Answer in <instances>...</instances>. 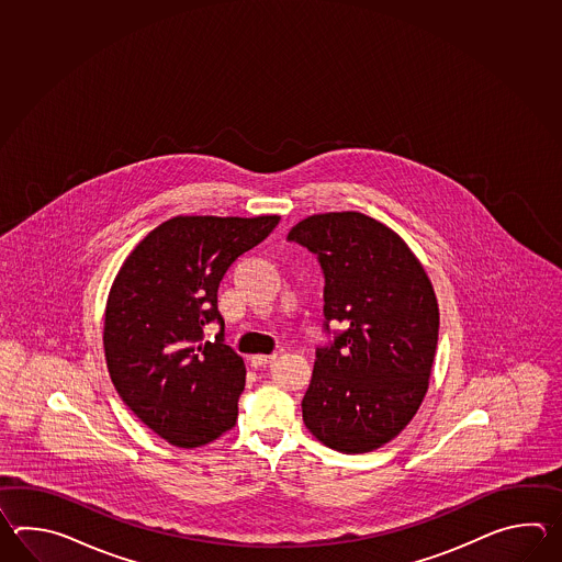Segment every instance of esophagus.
<instances>
[{
  "instance_id": "1",
  "label": "esophagus",
  "mask_w": 562,
  "mask_h": 562,
  "mask_svg": "<svg viewBox=\"0 0 562 562\" xmlns=\"http://www.w3.org/2000/svg\"><path fill=\"white\" fill-rule=\"evenodd\" d=\"M277 353H271V356H265V353H257V356H251L249 361H251L252 368H261V366H267V363H271V361H276Z\"/></svg>"
}]
</instances>
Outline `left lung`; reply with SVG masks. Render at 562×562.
I'll return each mask as SVG.
<instances>
[{
	"label": "left lung",
	"mask_w": 562,
	"mask_h": 562,
	"mask_svg": "<svg viewBox=\"0 0 562 562\" xmlns=\"http://www.w3.org/2000/svg\"><path fill=\"white\" fill-rule=\"evenodd\" d=\"M286 239L322 263L325 329L346 325L315 353L303 422L337 452H373L406 428L430 385L440 325L430 277L395 231L356 211L307 216Z\"/></svg>",
	"instance_id": "8db88e82"
}]
</instances>
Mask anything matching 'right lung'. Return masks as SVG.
<instances>
[{
	"label": "right lung",
	"mask_w": 562,
	"mask_h": 562,
	"mask_svg": "<svg viewBox=\"0 0 562 562\" xmlns=\"http://www.w3.org/2000/svg\"><path fill=\"white\" fill-rule=\"evenodd\" d=\"M279 215H180L153 228L124 259L108 293L104 356L122 402L177 448H201L235 428L245 361L223 341L216 291L233 261Z\"/></svg>",
	"instance_id": "1"
}]
</instances>
